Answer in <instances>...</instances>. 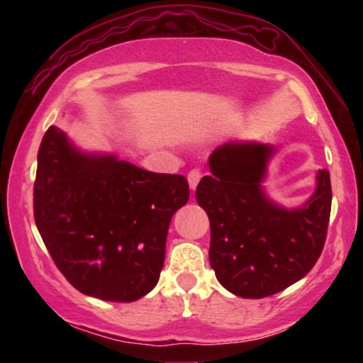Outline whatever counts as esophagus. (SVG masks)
<instances>
[{
	"label": "esophagus",
	"mask_w": 363,
	"mask_h": 363,
	"mask_svg": "<svg viewBox=\"0 0 363 363\" xmlns=\"http://www.w3.org/2000/svg\"><path fill=\"white\" fill-rule=\"evenodd\" d=\"M201 180V172L198 170V168H193V170L188 173V183H190V188L191 190H195L198 182Z\"/></svg>",
	"instance_id": "esophagus-1"
}]
</instances>
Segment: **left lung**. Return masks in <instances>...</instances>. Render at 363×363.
<instances>
[{
  "mask_svg": "<svg viewBox=\"0 0 363 363\" xmlns=\"http://www.w3.org/2000/svg\"><path fill=\"white\" fill-rule=\"evenodd\" d=\"M274 147L230 142L210 155V177L196 201L210 218V264L233 294L261 299L302 279L319 259L330 218L332 186L317 172L314 195L287 210L267 198L261 183Z\"/></svg>",
  "mask_w": 363,
  "mask_h": 363,
  "instance_id": "8db88e82",
  "label": "left lung"
}]
</instances>
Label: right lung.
Instances as JSON below:
<instances>
[{
    "mask_svg": "<svg viewBox=\"0 0 363 363\" xmlns=\"http://www.w3.org/2000/svg\"><path fill=\"white\" fill-rule=\"evenodd\" d=\"M183 175L86 153L51 125L38 152L34 221L52 261L82 294L133 302L157 286Z\"/></svg>",
    "mask_w": 363,
    "mask_h": 363,
    "instance_id": "1",
    "label": "right lung"
}]
</instances>
